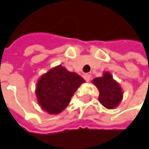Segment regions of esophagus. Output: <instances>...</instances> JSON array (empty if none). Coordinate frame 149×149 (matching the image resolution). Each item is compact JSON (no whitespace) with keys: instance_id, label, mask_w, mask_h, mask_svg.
Masks as SVG:
<instances>
[{"instance_id":"esophagus-1","label":"esophagus","mask_w":149,"mask_h":149,"mask_svg":"<svg viewBox=\"0 0 149 149\" xmlns=\"http://www.w3.org/2000/svg\"><path fill=\"white\" fill-rule=\"evenodd\" d=\"M84 80L86 81V82H89L90 80H91V75L88 74V73H85V74H84Z\"/></svg>"}]
</instances>
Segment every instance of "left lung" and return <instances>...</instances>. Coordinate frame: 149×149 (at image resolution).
Segmentation results:
<instances>
[{
	"mask_svg": "<svg viewBox=\"0 0 149 149\" xmlns=\"http://www.w3.org/2000/svg\"><path fill=\"white\" fill-rule=\"evenodd\" d=\"M93 84L99 91L98 100L105 108L113 109L122 101V89L117 82L113 79L110 73L105 72L103 77L95 78Z\"/></svg>",
	"mask_w": 149,
	"mask_h": 149,
	"instance_id": "left-lung-1",
	"label": "left lung"
}]
</instances>
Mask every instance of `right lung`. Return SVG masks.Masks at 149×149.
<instances>
[{
  "mask_svg": "<svg viewBox=\"0 0 149 149\" xmlns=\"http://www.w3.org/2000/svg\"><path fill=\"white\" fill-rule=\"evenodd\" d=\"M84 82L79 75L61 65L52 68L38 81V103L49 114H58L67 107L77 89Z\"/></svg>",
  "mask_w": 149,
  "mask_h": 149,
  "instance_id": "1",
  "label": "right lung"
}]
</instances>
